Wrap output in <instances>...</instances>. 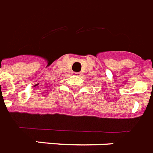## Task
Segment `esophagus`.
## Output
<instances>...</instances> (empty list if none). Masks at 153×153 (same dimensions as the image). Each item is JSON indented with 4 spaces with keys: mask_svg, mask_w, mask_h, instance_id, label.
<instances>
[{
    "mask_svg": "<svg viewBox=\"0 0 153 153\" xmlns=\"http://www.w3.org/2000/svg\"><path fill=\"white\" fill-rule=\"evenodd\" d=\"M73 75L76 76H81V73H75V72H73Z\"/></svg>",
    "mask_w": 153,
    "mask_h": 153,
    "instance_id": "1",
    "label": "esophagus"
}]
</instances>
